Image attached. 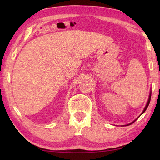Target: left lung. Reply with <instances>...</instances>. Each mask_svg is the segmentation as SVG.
<instances>
[{
  "instance_id": "left-lung-1",
  "label": "left lung",
  "mask_w": 160,
  "mask_h": 160,
  "mask_svg": "<svg viewBox=\"0 0 160 160\" xmlns=\"http://www.w3.org/2000/svg\"><path fill=\"white\" fill-rule=\"evenodd\" d=\"M151 95H152V93H151V92H150V95H149V98H148V102H147V104H146V107H145V108H144V110H143V112H142V113H143L144 112H145V111H146V108H148V105H149V102H150V100H151ZM142 113H141V114H142ZM134 122H135V121H134ZM133 122H132V123H130V124H132V123H133ZM129 124H127V126H128V125H129Z\"/></svg>"
}]
</instances>
